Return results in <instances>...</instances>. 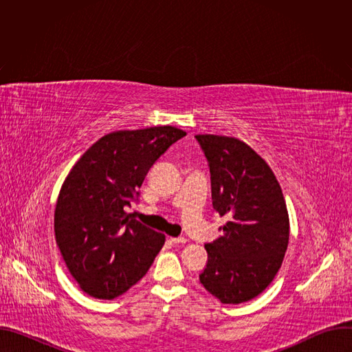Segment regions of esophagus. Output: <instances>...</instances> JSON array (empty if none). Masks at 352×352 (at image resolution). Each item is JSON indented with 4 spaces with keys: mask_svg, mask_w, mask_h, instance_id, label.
Instances as JSON below:
<instances>
[{
    "mask_svg": "<svg viewBox=\"0 0 352 352\" xmlns=\"http://www.w3.org/2000/svg\"><path fill=\"white\" fill-rule=\"evenodd\" d=\"M170 241L173 243H185L186 238H184V236H170Z\"/></svg>",
    "mask_w": 352,
    "mask_h": 352,
    "instance_id": "1",
    "label": "esophagus"
}]
</instances>
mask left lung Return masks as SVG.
I'll return each instance as SVG.
<instances>
[{
  "label": "left lung",
  "mask_w": 352,
  "mask_h": 352,
  "mask_svg": "<svg viewBox=\"0 0 352 352\" xmlns=\"http://www.w3.org/2000/svg\"><path fill=\"white\" fill-rule=\"evenodd\" d=\"M210 167L213 208L226 217L223 235L206 243L200 283L223 304L258 296L281 267L289 219L281 186L269 164L245 142L196 135Z\"/></svg>",
  "instance_id": "left-lung-1"
}]
</instances>
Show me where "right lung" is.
I'll list each match as a JSON object with an SVG mask.
<instances>
[{"label":"right lung","instance_id":"1","mask_svg":"<svg viewBox=\"0 0 352 352\" xmlns=\"http://www.w3.org/2000/svg\"><path fill=\"white\" fill-rule=\"evenodd\" d=\"M186 132L175 126L114 131L93 143L67 175L56 205L54 232L80 289L114 299L152 266L166 235L125 212L148 170Z\"/></svg>","mask_w":352,"mask_h":352}]
</instances>
